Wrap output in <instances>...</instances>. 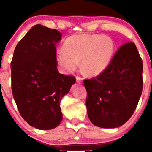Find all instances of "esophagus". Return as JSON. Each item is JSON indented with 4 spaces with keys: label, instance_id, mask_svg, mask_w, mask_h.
I'll use <instances>...</instances> for the list:
<instances>
[{
    "label": "esophagus",
    "instance_id": "esophagus-1",
    "mask_svg": "<svg viewBox=\"0 0 152 152\" xmlns=\"http://www.w3.org/2000/svg\"><path fill=\"white\" fill-rule=\"evenodd\" d=\"M76 80H77V82L79 83V84H80V83H82V77L80 76H77Z\"/></svg>",
    "mask_w": 152,
    "mask_h": 152
}]
</instances>
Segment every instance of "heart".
Returning a JSON list of instances; mask_svg holds the SVG:
<instances>
[{"label": "heart", "mask_w": 152, "mask_h": 152, "mask_svg": "<svg viewBox=\"0 0 152 152\" xmlns=\"http://www.w3.org/2000/svg\"><path fill=\"white\" fill-rule=\"evenodd\" d=\"M114 51L115 43L111 37L97 34H75L65 41L63 50L57 52V60L64 72H73L81 61L85 73L97 76L109 66Z\"/></svg>", "instance_id": "1"}]
</instances>
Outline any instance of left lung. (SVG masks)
I'll use <instances>...</instances> for the list:
<instances>
[{"label": "left lung", "mask_w": 152, "mask_h": 152, "mask_svg": "<svg viewBox=\"0 0 152 152\" xmlns=\"http://www.w3.org/2000/svg\"><path fill=\"white\" fill-rule=\"evenodd\" d=\"M89 120L102 128H115L133 115L142 94V61L136 45L124 43L108 68L96 77L84 80Z\"/></svg>", "instance_id": "obj_1"}]
</instances>
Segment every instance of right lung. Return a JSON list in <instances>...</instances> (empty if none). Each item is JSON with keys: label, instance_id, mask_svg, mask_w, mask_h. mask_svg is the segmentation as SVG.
Here are the masks:
<instances>
[{"label": "right lung", "instance_id": "add662e5", "mask_svg": "<svg viewBox=\"0 0 152 152\" xmlns=\"http://www.w3.org/2000/svg\"><path fill=\"white\" fill-rule=\"evenodd\" d=\"M61 39L55 29L35 25L16 45L11 61L14 101L22 118L38 129L60 124V102L76 82L57 68L55 45Z\"/></svg>", "mask_w": 152, "mask_h": 152}]
</instances>
